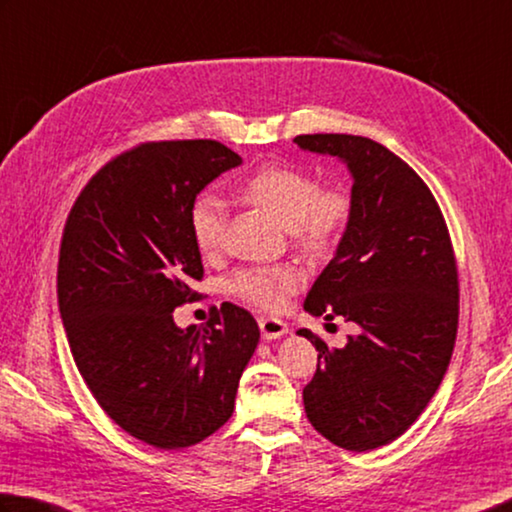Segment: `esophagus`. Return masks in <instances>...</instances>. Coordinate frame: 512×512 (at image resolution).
Returning a JSON list of instances; mask_svg holds the SVG:
<instances>
[{
	"instance_id": "obj_1",
	"label": "esophagus",
	"mask_w": 512,
	"mask_h": 512,
	"mask_svg": "<svg viewBox=\"0 0 512 512\" xmlns=\"http://www.w3.org/2000/svg\"><path fill=\"white\" fill-rule=\"evenodd\" d=\"M259 329H262L264 340H277L288 333V324L277 318H262L259 320Z\"/></svg>"
}]
</instances>
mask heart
I'll return each mask as SVG.
<instances>
[{"instance_id":"1","label":"heart","mask_w":512,"mask_h":512,"mask_svg":"<svg viewBox=\"0 0 512 512\" xmlns=\"http://www.w3.org/2000/svg\"><path fill=\"white\" fill-rule=\"evenodd\" d=\"M246 194L271 212L286 230H291L297 246L313 255H324L336 246L351 212L345 192L322 190L315 176L291 165H271L259 170L246 183ZM190 226L203 253H219L228 232L226 201L215 192L201 194L192 206ZM300 284L302 273L295 266H262L239 271L228 286L241 300L259 309L280 311L288 295L295 293Z\"/></svg>"}]
</instances>
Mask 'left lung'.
<instances>
[{
    "instance_id": "1",
    "label": "left lung",
    "mask_w": 512,
    "mask_h": 512,
    "mask_svg": "<svg viewBox=\"0 0 512 512\" xmlns=\"http://www.w3.org/2000/svg\"><path fill=\"white\" fill-rule=\"evenodd\" d=\"M295 143L336 156L353 179L347 228L304 309L358 327L340 349L297 331L320 351L304 410L324 439L367 452L398 439L448 371L459 324L457 262L439 203L394 152L351 134H304Z\"/></svg>"
}]
</instances>
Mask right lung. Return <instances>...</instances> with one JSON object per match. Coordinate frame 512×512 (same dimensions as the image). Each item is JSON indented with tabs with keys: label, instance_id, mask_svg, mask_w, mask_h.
I'll return each instance as SVG.
<instances>
[{
	"label": "right lung",
	"instance_id": "obj_1",
	"mask_svg": "<svg viewBox=\"0 0 512 512\" xmlns=\"http://www.w3.org/2000/svg\"><path fill=\"white\" fill-rule=\"evenodd\" d=\"M237 165L217 141L143 143L102 167L64 226L58 304L73 360L111 421L159 450L228 421L259 342L253 315L230 302L206 327L172 318L203 277L194 201Z\"/></svg>",
	"mask_w": 512,
	"mask_h": 512
}]
</instances>
